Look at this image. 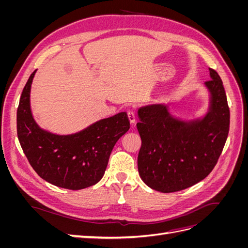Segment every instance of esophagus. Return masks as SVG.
<instances>
[{
	"label": "esophagus",
	"mask_w": 248,
	"mask_h": 248,
	"mask_svg": "<svg viewBox=\"0 0 248 248\" xmlns=\"http://www.w3.org/2000/svg\"><path fill=\"white\" fill-rule=\"evenodd\" d=\"M127 116H128V119L130 123L133 125L134 123H136V120H137V114L136 111H134L133 109H129L128 111H127Z\"/></svg>",
	"instance_id": "obj_1"
}]
</instances>
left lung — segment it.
<instances>
[{"label": "left lung", "instance_id": "obj_1", "mask_svg": "<svg viewBox=\"0 0 248 248\" xmlns=\"http://www.w3.org/2000/svg\"><path fill=\"white\" fill-rule=\"evenodd\" d=\"M205 82L210 107L202 119L182 121L164 104L140 108L137 124L141 139L140 176L149 187L175 192L197 184L214 169L230 129V108L222 80L214 69Z\"/></svg>", "mask_w": 248, "mask_h": 248}]
</instances>
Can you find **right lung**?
<instances>
[{
	"label": "right lung",
	"instance_id": "right-lung-1",
	"mask_svg": "<svg viewBox=\"0 0 248 248\" xmlns=\"http://www.w3.org/2000/svg\"><path fill=\"white\" fill-rule=\"evenodd\" d=\"M36 70L22 90L16 115L17 137L34 170L62 188L78 190L99 182L117 140L130 128L125 111L102 119L84 130L59 136L35 122L30 92Z\"/></svg>",
	"mask_w": 248,
	"mask_h": 248
}]
</instances>
